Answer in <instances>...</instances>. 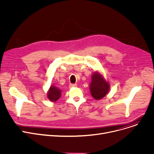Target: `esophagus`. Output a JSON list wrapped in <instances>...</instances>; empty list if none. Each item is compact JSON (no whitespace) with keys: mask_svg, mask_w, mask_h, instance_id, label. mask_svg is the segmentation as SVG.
<instances>
[{"mask_svg":"<svg viewBox=\"0 0 154 154\" xmlns=\"http://www.w3.org/2000/svg\"><path fill=\"white\" fill-rule=\"evenodd\" d=\"M77 86V85H75V84H70L69 85V87L71 88H75V87H76Z\"/></svg>","mask_w":154,"mask_h":154,"instance_id":"1","label":"esophagus"}]
</instances>
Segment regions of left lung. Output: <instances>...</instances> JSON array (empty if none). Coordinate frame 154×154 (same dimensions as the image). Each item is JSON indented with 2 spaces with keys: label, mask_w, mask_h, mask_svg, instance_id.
<instances>
[{
  "label": "left lung",
  "mask_w": 154,
  "mask_h": 154,
  "mask_svg": "<svg viewBox=\"0 0 154 154\" xmlns=\"http://www.w3.org/2000/svg\"><path fill=\"white\" fill-rule=\"evenodd\" d=\"M110 85L104 78L97 71H94L91 76L90 83V92L96 100L103 98L109 92Z\"/></svg>",
  "instance_id": "left-lung-1"
}]
</instances>
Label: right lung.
Instances as JSON below:
<instances>
[{
	"instance_id": "1",
	"label": "right lung",
	"mask_w": 154,
	"mask_h": 154,
	"mask_svg": "<svg viewBox=\"0 0 154 154\" xmlns=\"http://www.w3.org/2000/svg\"><path fill=\"white\" fill-rule=\"evenodd\" d=\"M61 95V89L57 87L51 85L47 93V97L49 100L52 102H56L58 100Z\"/></svg>"
}]
</instances>
